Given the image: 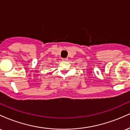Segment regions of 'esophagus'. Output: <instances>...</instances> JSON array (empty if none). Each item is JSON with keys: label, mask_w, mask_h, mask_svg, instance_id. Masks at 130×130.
Wrapping results in <instances>:
<instances>
[{"label": "esophagus", "mask_w": 130, "mask_h": 130, "mask_svg": "<svg viewBox=\"0 0 130 130\" xmlns=\"http://www.w3.org/2000/svg\"><path fill=\"white\" fill-rule=\"evenodd\" d=\"M62 60L63 61V62H67V61L68 60V59H67V58H63V59H62Z\"/></svg>", "instance_id": "34e87169"}]
</instances>
